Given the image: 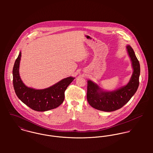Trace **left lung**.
<instances>
[{"mask_svg": "<svg viewBox=\"0 0 153 153\" xmlns=\"http://www.w3.org/2000/svg\"><path fill=\"white\" fill-rule=\"evenodd\" d=\"M127 49L134 70L130 82L117 90L104 91L96 84L88 81L87 98L93 108L106 112L116 111L126 105L136 92L139 85L140 66L132 48L128 45Z\"/></svg>", "mask_w": 153, "mask_h": 153, "instance_id": "obj_1", "label": "left lung"}]
</instances>
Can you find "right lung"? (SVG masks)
Here are the masks:
<instances>
[{
  "instance_id": "1",
  "label": "right lung",
  "mask_w": 153,
  "mask_h": 153,
  "mask_svg": "<svg viewBox=\"0 0 153 153\" xmlns=\"http://www.w3.org/2000/svg\"><path fill=\"white\" fill-rule=\"evenodd\" d=\"M21 57L20 52L13 68V84L19 99L31 109L46 111L59 107L64 102L65 91L74 78L68 77L51 87L35 89L26 87L21 79L19 72Z\"/></svg>"
}]
</instances>
